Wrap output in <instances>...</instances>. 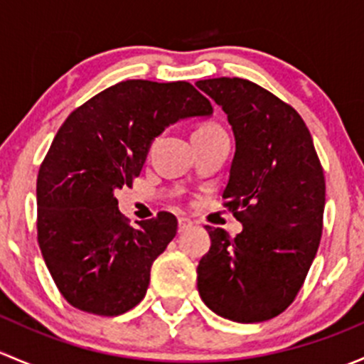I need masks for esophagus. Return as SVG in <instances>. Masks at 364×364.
<instances>
[{
    "instance_id": "1",
    "label": "esophagus",
    "mask_w": 364,
    "mask_h": 364,
    "mask_svg": "<svg viewBox=\"0 0 364 364\" xmlns=\"http://www.w3.org/2000/svg\"><path fill=\"white\" fill-rule=\"evenodd\" d=\"M190 227H192V220L185 218V216L178 218V232H185V230L190 229Z\"/></svg>"
}]
</instances>
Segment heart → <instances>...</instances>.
<instances>
[{
	"instance_id": "obj_1",
	"label": "heart",
	"mask_w": 364,
	"mask_h": 364,
	"mask_svg": "<svg viewBox=\"0 0 364 364\" xmlns=\"http://www.w3.org/2000/svg\"><path fill=\"white\" fill-rule=\"evenodd\" d=\"M218 124H203V127L197 128L196 132H213V130H218Z\"/></svg>"
}]
</instances>
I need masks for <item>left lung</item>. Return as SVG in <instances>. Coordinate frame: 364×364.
I'll list each match as a JSON object with an SVG mask.
<instances>
[{"instance_id": "1", "label": "left lung", "mask_w": 364, "mask_h": 364, "mask_svg": "<svg viewBox=\"0 0 364 364\" xmlns=\"http://www.w3.org/2000/svg\"><path fill=\"white\" fill-rule=\"evenodd\" d=\"M227 114L236 153L223 192L243 223L230 237L205 227L211 248L197 266L205 306L234 322L269 321L296 299L322 236L326 181L303 117L252 80L197 82Z\"/></svg>"}]
</instances>
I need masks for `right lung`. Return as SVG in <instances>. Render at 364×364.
I'll list each match as a JSON object with an SVG mask.
<instances>
[{
    "label": "right lung",
    "instance_id": "obj_1",
    "mask_svg": "<svg viewBox=\"0 0 364 364\" xmlns=\"http://www.w3.org/2000/svg\"><path fill=\"white\" fill-rule=\"evenodd\" d=\"M211 112L185 80L132 79L95 95L61 124L36 178V230L47 269L73 308L116 317L141 303L178 220L160 211L134 229L114 192L132 186L165 127Z\"/></svg>",
    "mask_w": 364,
    "mask_h": 364
}]
</instances>
